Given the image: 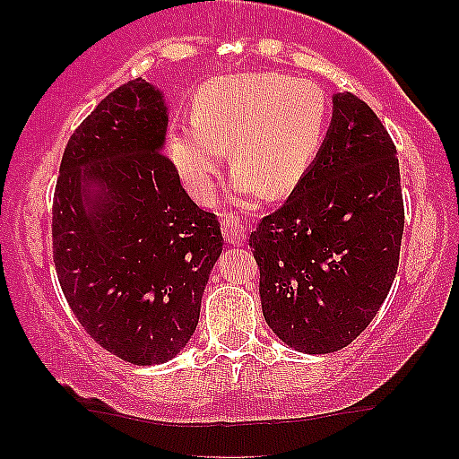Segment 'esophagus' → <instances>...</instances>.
<instances>
[{
    "instance_id": "34e87169",
    "label": "esophagus",
    "mask_w": 459,
    "mask_h": 459,
    "mask_svg": "<svg viewBox=\"0 0 459 459\" xmlns=\"http://www.w3.org/2000/svg\"><path fill=\"white\" fill-rule=\"evenodd\" d=\"M222 233L229 244L239 246L241 241L246 239V229L241 226L239 218H233V215H224L222 218Z\"/></svg>"
}]
</instances>
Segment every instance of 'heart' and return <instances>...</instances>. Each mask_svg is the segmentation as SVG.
Wrapping results in <instances>:
<instances>
[{
    "instance_id": "heart-1",
    "label": "heart",
    "mask_w": 459,
    "mask_h": 459,
    "mask_svg": "<svg viewBox=\"0 0 459 459\" xmlns=\"http://www.w3.org/2000/svg\"><path fill=\"white\" fill-rule=\"evenodd\" d=\"M330 103L310 79L246 73L212 79L194 103V123L168 140L172 161L194 198L213 194L229 149L237 168L230 192L241 203L296 189L317 160Z\"/></svg>"
}]
</instances>
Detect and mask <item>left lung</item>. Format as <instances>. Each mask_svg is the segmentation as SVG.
Instances as JSON below:
<instances>
[{
	"label": "left lung",
	"instance_id": "1",
	"mask_svg": "<svg viewBox=\"0 0 459 459\" xmlns=\"http://www.w3.org/2000/svg\"><path fill=\"white\" fill-rule=\"evenodd\" d=\"M332 123L308 175L250 247L263 317L304 354L343 350L371 324L399 265V160L376 112L351 92L332 99Z\"/></svg>",
	"mask_w": 459,
	"mask_h": 459
}]
</instances>
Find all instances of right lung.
Returning a JSON list of instances; mask_svg holds the SVG:
<instances>
[{
	"instance_id": "right-lung-1",
	"label": "right lung",
	"mask_w": 459,
	"mask_h": 459,
	"mask_svg": "<svg viewBox=\"0 0 459 459\" xmlns=\"http://www.w3.org/2000/svg\"><path fill=\"white\" fill-rule=\"evenodd\" d=\"M168 108L144 79L109 92L68 140L54 194V263L68 307L109 354L172 360L198 325L224 239L163 155Z\"/></svg>"
}]
</instances>
